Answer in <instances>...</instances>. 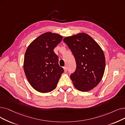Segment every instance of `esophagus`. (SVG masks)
Masks as SVG:
<instances>
[{"label":"esophagus","mask_w":125,"mask_h":125,"mask_svg":"<svg viewBox=\"0 0 125 125\" xmlns=\"http://www.w3.org/2000/svg\"><path fill=\"white\" fill-rule=\"evenodd\" d=\"M64 70L65 73L67 72V68L66 66H64Z\"/></svg>","instance_id":"esophagus-1"}]
</instances>
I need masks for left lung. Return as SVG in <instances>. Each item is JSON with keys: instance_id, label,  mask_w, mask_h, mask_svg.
Listing matches in <instances>:
<instances>
[{"instance_id": "left-lung-1", "label": "left lung", "mask_w": 125, "mask_h": 125, "mask_svg": "<svg viewBox=\"0 0 125 125\" xmlns=\"http://www.w3.org/2000/svg\"><path fill=\"white\" fill-rule=\"evenodd\" d=\"M63 41L75 60V70L70 76L74 86L83 92L93 89L100 82L105 69V58L102 48L85 33L65 37Z\"/></svg>"}]
</instances>
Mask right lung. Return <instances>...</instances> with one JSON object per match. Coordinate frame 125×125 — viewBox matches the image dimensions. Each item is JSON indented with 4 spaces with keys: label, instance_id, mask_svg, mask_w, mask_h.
<instances>
[{
    "label": "right lung",
    "instance_id": "obj_1",
    "mask_svg": "<svg viewBox=\"0 0 125 125\" xmlns=\"http://www.w3.org/2000/svg\"><path fill=\"white\" fill-rule=\"evenodd\" d=\"M62 39L61 35L47 32L37 37L27 48L24 71L32 87L40 93H47L55 89L64 72L53 52Z\"/></svg>",
    "mask_w": 125,
    "mask_h": 125
}]
</instances>
